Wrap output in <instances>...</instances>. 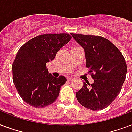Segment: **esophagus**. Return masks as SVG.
Instances as JSON below:
<instances>
[{
    "label": "esophagus",
    "instance_id": "obj_1",
    "mask_svg": "<svg viewBox=\"0 0 132 132\" xmlns=\"http://www.w3.org/2000/svg\"><path fill=\"white\" fill-rule=\"evenodd\" d=\"M67 80H68V81H72L74 80V78H71V77H68V78H67Z\"/></svg>",
    "mask_w": 132,
    "mask_h": 132
}]
</instances>
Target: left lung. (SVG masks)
<instances>
[{
	"label": "left lung",
	"mask_w": 132,
	"mask_h": 132,
	"mask_svg": "<svg viewBox=\"0 0 132 132\" xmlns=\"http://www.w3.org/2000/svg\"><path fill=\"white\" fill-rule=\"evenodd\" d=\"M84 48L87 67L94 83L84 82L76 92L81 105L91 110L105 108L117 98L127 74V65L120 51L101 36L71 34Z\"/></svg>",
	"instance_id": "left-lung-1"
}]
</instances>
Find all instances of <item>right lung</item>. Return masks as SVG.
<instances>
[{
	"label": "right lung",
	"mask_w": 132,
	"mask_h": 132,
	"mask_svg": "<svg viewBox=\"0 0 132 132\" xmlns=\"http://www.w3.org/2000/svg\"><path fill=\"white\" fill-rule=\"evenodd\" d=\"M72 37L68 34H48L35 37L20 47L11 69L13 81L24 102L35 108L51 104L66 81L64 76L48 73L46 63L53 60L59 50Z\"/></svg>",
	"instance_id": "add662e5"
}]
</instances>
